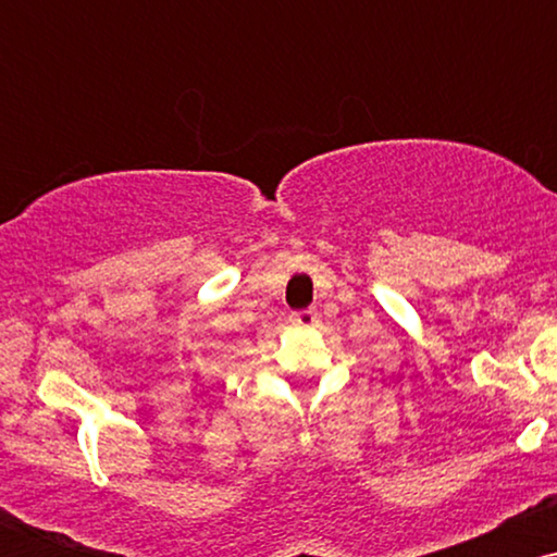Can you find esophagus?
Masks as SVG:
<instances>
[{"mask_svg":"<svg viewBox=\"0 0 557 557\" xmlns=\"http://www.w3.org/2000/svg\"><path fill=\"white\" fill-rule=\"evenodd\" d=\"M287 322L293 324V327H298V330H306V327H317L319 324V314L317 311H296V314H290V319H287Z\"/></svg>","mask_w":557,"mask_h":557,"instance_id":"34e87169","label":"esophagus"}]
</instances>
